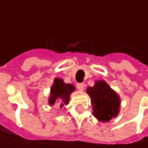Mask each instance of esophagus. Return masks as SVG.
<instances>
[{
    "label": "esophagus",
    "instance_id": "1",
    "mask_svg": "<svg viewBox=\"0 0 148 148\" xmlns=\"http://www.w3.org/2000/svg\"><path fill=\"white\" fill-rule=\"evenodd\" d=\"M84 86H85V85L83 83H77V87L79 90H84Z\"/></svg>",
    "mask_w": 148,
    "mask_h": 148
}]
</instances>
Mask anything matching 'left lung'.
Returning <instances> with one entry per match:
<instances>
[{
	"instance_id": "8db88e82",
	"label": "left lung",
	"mask_w": 148,
	"mask_h": 148,
	"mask_svg": "<svg viewBox=\"0 0 148 148\" xmlns=\"http://www.w3.org/2000/svg\"><path fill=\"white\" fill-rule=\"evenodd\" d=\"M86 92L90 97L93 115L102 122L110 121L119 113L120 99L104 81H98Z\"/></svg>"
}]
</instances>
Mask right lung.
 Masks as SVG:
<instances>
[{"mask_svg": "<svg viewBox=\"0 0 148 148\" xmlns=\"http://www.w3.org/2000/svg\"><path fill=\"white\" fill-rule=\"evenodd\" d=\"M75 90L71 84H66L62 79L56 78L53 86L51 87V96L49 98V105H53L58 103L60 108L64 107L69 103L70 95Z\"/></svg>", "mask_w": 148, "mask_h": 148, "instance_id": "1", "label": "right lung"}]
</instances>
